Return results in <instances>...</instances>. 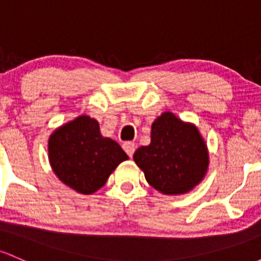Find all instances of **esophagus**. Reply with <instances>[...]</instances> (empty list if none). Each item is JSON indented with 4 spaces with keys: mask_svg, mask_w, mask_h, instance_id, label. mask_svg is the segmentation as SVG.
<instances>
[{
    "mask_svg": "<svg viewBox=\"0 0 261 261\" xmlns=\"http://www.w3.org/2000/svg\"><path fill=\"white\" fill-rule=\"evenodd\" d=\"M122 149L125 150V152L127 153V155L130 156V158H131V156L134 155V152H135V150H136V145L134 144V142H130V141L123 142Z\"/></svg>",
    "mask_w": 261,
    "mask_h": 261,
    "instance_id": "34e87169",
    "label": "esophagus"
}]
</instances>
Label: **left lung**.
I'll use <instances>...</instances> for the list:
<instances>
[{"mask_svg": "<svg viewBox=\"0 0 261 261\" xmlns=\"http://www.w3.org/2000/svg\"><path fill=\"white\" fill-rule=\"evenodd\" d=\"M153 189L167 195L190 191L204 177L209 165L206 145L199 130L164 112L151 126V142L134 153Z\"/></svg>", "mask_w": 261, "mask_h": 261, "instance_id": "left-lung-1", "label": "left lung"}]
</instances>
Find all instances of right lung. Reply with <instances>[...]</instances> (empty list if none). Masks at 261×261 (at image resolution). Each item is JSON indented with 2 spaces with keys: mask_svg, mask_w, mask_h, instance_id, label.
I'll return each mask as SVG.
<instances>
[{
  "mask_svg": "<svg viewBox=\"0 0 261 261\" xmlns=\"http://www.w3.org/2000/svg\"><path fill=\"white\" fill-rule=\"evenodd\" d=\"M48 159L62 182L87 195L102 188L128 156L116 141L101 136L96 120L80 116L50 136Z\"/></svg>",
  "mask_w": 261,
  "mask_h": 261,
  "instance_id": "obj_1",
  "label": "right lung"
}]
</instances>
